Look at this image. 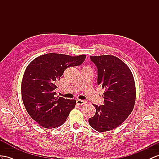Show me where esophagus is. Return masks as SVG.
Returning a JSON list of instances; mask_svg holds the SVG:
<instances>
[{
	"label": "esophagus",
	"mask_w": 159,
	"mask_h": 159,
	"mask_svg": "<svg viewBox=\"0 0 159 159\" xmlns=\"http://www.w3.org/2000/svg\"><path fill=\"white\" fill-rule=\"evenodd\" d=\"M76 103L78 105H83L84 103H86V101L84 100H80V99H76Z\"/></svg>",
	"instance_id": "obj_1"
}]
</instances>
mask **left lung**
<instances>
[{
  "mask_svg": "<svg viewBox=\"0 0 159 159\" xmlns=\"http://www.w3.org/2000/svg\"><path fill=\"white\" fill-rule=\"evenodd\" d=\"M97 68V84L105 90L104 104L93 105L95 115L89 119L91 127L105 132L115 129L132 113L136 101V86L129 68L112 55L91 56Z\"/></svg>",
  "mask_w": 159,
  "mask_h": 159,
  "instance_id": "1",
  "label": "left lung"
}]
</instances>
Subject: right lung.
Instances as JSON below:
<instances>
[{"instance_id": "add662e5", "label": "right lung", "mask_w": 159, "mask_h": 159, "mask_svg": "<svg viewBox=\"0 0 159 159\" xmlns=\"http://www.w3.org/2000/svg\"><path fill=\"white\" fill-rule=\"evenodd\" d=\"M86 56L50 53L37 57L26 68L21 83L23 102L31 118L41 126L59 127L75 107V99L56 95V84L67 68L79 66Z\"/></svg>"}]
</instances>
